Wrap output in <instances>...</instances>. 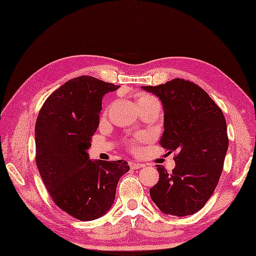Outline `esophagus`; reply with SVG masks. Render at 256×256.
Returning a JSON list of instances; mask_svg holds the SVG:
<instances>
[{
  "instance_id": "esophagus-1",
  "label": "esophagus",
  "mask_w": 256,
  "mask_h": 256,
  "mask_svg": "<svg viewBox=\"0 0 256 256\" xmlns=\"http://www.w3.org/2000/svg\"><path fill=\"white\" fill-rule=\"evenodd\" d=\"M130 167H131V170H138V168L144 167V165L143 164H140V162H130Z\"/></svg>"
}]
</instances>
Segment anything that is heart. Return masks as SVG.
<instances>
[{
	"instance_id": "b5f03b06",
	"label": "heart",
	"mask_w": 256,
	"mask_h": 256,
	"mask_svg": "<svg viewBox=\"0 0 256 256\" xmlns=\"http://www.w3.org/2000/svg\"><path fill=\"white\" fill-rule=\"evenodd\" d=\"M152 101H157L153 96L150 94H140L138 99V104H142V103H148V102H152Z\"/></svg>"
}]
</instances>
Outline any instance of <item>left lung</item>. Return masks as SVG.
I'll list each match as a JSON object with an SVG mask.
<instances>
[{
    "label": "left lung",
    "instance_id": "8db88e82",
    "mask_svg": "<svg viewBox=\"0 0 256 256\" xmlns=\"http://www.w3.org/2000/svg\"><path fill=\"white\" fill-rule=\"evenodd\" d=\"M142 89L160 98L164 108V133L160 144L176 152L172 172L157 165L160 180L150 198L165 214L186 216L199 211L214 194L229 146L221 108L192 81L172 79Z\"/></svg>",
    "mask_w": 256,
    "mask_h": 256
}]
</instances>
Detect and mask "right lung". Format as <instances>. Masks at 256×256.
<instances>
[{
    "instance_id": "right-lung-1",
    "label": "right lung",
    "mask_w": 256,
    "mask_h": 256,
    "mask_svg": "<svg viewBox=\"0 0 256 256\" xmlns=\"http://www.w3.org/2000/svg\"><path fill=\"white\" fill-rule=\"evenodd\" d=\"M118 88L80 76L52 92L36 120V164L42 182L59 208L81 221L110 210L120 178L130 170L125 160H92L86 152L99 126L103 96Z\"/></svg>"
}]
</instances>
